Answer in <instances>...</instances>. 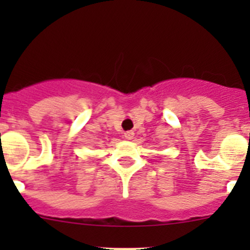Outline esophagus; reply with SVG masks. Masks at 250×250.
<instances>
[{"label":"esophagus","mask_w":250,"mask_h":250,"mask_svg":"<svg viewBox=\"0 0 250 250\" xmlns=\"http://www.w3.org/2000/svg\"><path fill=\"white\" fill-rule=\"evenodd\" d=\"M133 137H134V133H133L132 130H128V132L125 133V139L130 140V139H133Z\"/></svg>","instance_id":"esophagus-1"}]
</instances>
